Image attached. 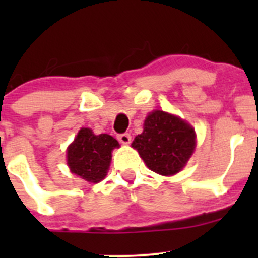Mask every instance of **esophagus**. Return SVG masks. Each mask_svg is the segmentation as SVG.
I'll list each match as a JSON object with an SVG mask.
<instances>
[{"label": "esophagus", "mask_w": 258, "mask_h": 258, "mask_svg": "<svg viewBox=\"0 0 258 258\" xmlns=\"http://www.w3.org/2000/svg\"><path fill=\"white\" fill-rule=\"evenodd\" d=\"M118 141L123 145H128L131 142V135L127 134V132L126 134H121L118 136Z\"/></svg>", "instance_id": "34e87169"}]
</instances>
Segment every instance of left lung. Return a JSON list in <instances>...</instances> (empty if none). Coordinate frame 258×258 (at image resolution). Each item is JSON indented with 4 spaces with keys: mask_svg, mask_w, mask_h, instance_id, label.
I'll return each instance as SVG.
<instances>
[{
    "mask_svg": "<svg viewBox=\"0 0 258 258\" xmlns=\"http://www.w3.org/2000/svg\"><path fill=\"white\" fill-rule=\"evenodd\" d=\"M196 146L195 130L178 117L153 111L136 136L132 147L139 151L147 167L156 173L172 176L186 165Z\"/></svg>",
    "mask_w": 258,
    "mask_h": 258,
    "instance_id": "8db88e82",
    "label": "left lung"
}]
</instances>
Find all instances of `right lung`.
<instances>
[{"mask_svg":"<svg viewBox=\"0 0 258 258\" xmlns=\"http://www.w3.org/2000/svg\"><path fill=\"white\" fill-rule=\"evenodd\" d=\"M116 139L107 134L96 136L90 128H81L67 150V165L71 172L88 182L97 183L105 178L111 162V152L118 147Z\"/></svg>","mask_w":258,"mask_h":258,"instance_id":"1","label":"right lung"}]
</instances>
